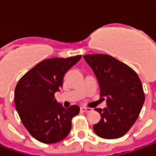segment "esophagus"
I'll return each mask as SVG.
<instances>
[{"label": "esophagus", "mask_w": 156, "mask_h": 156, "mask_svg": "<svg viewBox=\"0 0 156 156\" xmlns=\"http://www.w3.org/2000/svg\"><path fill=\"white\" fill-rule=\"evenodd\" d=\"M81 111L82 112H89L92 111V108H90V107H82Z\"/></svg>", "instance_id": "esophagus-1"}]
</instances>
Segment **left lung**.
Here are the masks:
<instances>
[{"label":"left lung","mask_w":156,"mask_h":156,"mask_svg":"<svg viewBox=\"0 0 156 156\" xmlns=\"http://www.w3.org/2000/svg\"><path fill=\"white\" fill-rule=\"evenodd\" d=\"M98 81L101 97L107 107L101 110L100 122L93 131L104 139H117L131 129L139 116L145 101L142 83L131 67L112 56L103 54L84 55Z\"/></svg>","instance_id":"1"}]
</instances>
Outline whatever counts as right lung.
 Listing matches in <instances>:
<instances>
[{
    "label": "right lung",
    "mask_w": 156,
    "mask_h": 156,
    "mask_svg": "<svg viewBox=\"0 0 156 156\" xmlns=\"http://www.w3.org/2000/svg\"><path fill=\"white\" fill-rule=\"evenodd\" d=\"M82 55L53 58L41 61L20 79L15 89V105L26 130L44 144L60 141L69 135L72 119L80 108L64 107L56 101L55 93L63 85V76Z\"/></svg>",
    "instance_id": "add662e5"
}]
</instances>
